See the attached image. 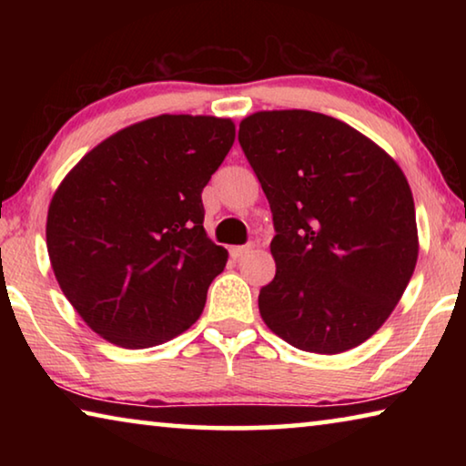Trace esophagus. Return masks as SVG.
<instances>
[{"label": "esophagus", "mask_w": 466, "mask_h": 466, "mask_svg": "<svg viewBox=\"0 0 466 466\" xmlns=\"http://www.w3.org/2000/svg\"><path fill=\"white\" fill-rule=\"evenodd\" d=\"M252 248H255V242L242 244V247H232V248H230V255H232L234 258H240V257L247 255V252H250Z\"/></svg>", "instance_id": "34e87169"}]
</instances>
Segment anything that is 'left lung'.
Wrapping results in <instances>:
<instances>
[{"label":"left lung","mask_w":466,"mask_h":466,"mask_svg":"<svg viewBox=\"0 0 466 466\" xmlns=\"http://www.w3.org/2000/svg\"><path fill=\"white\" fill-rule=\"evenodd\" d=\"M238 141L273 214L265 325L298 350L341 353L390 317L417 263L415 205L397 162L312 110H263Z\"/></svg>","instance_id":"1"}]
</instances>
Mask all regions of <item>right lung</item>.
Returning <instances> with one entry per match:
<instances>
[{
  "mask_svg": "<svg viewBox=\"0 0 466 466\" xmlns=\"http://www.w3.org/2000/svg\"><path fill=\"white\" fill-rule=\"evenodd\" d=\"M234 136L230 119L154 116L102 141L53 195L55 278L110 343L160 345L199 319L228 258L205 234L201 193Z\"/></svg>",
  "mask_w": 466,
  "mask_h": 466,
  "instance_id": "add662e5",
  "label": "right lung"
}]
</instances>
